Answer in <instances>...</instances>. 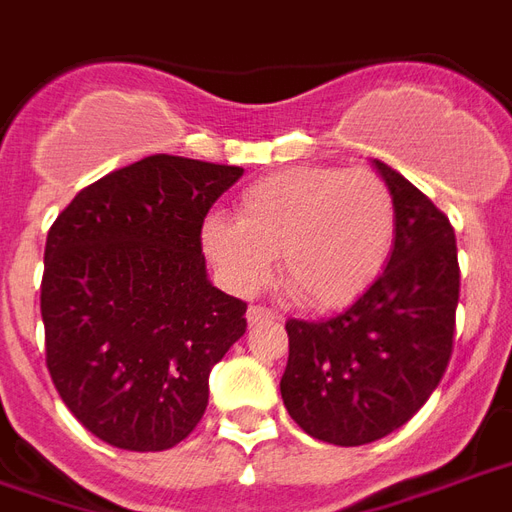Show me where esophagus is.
Returning a JSON list of instances; mask_svg holds the SVG:
<instances>
[{
    "instance_id": "esophagus-1",
    "label": "esophagus",
    "mask_w": 512,
    "mask_h": 512,
    "mask_svg": "<svg viewBox=\"0 0 512 512\" xmlns=\"http://www.w3.org/2000/svg\"><path fill=\"white\" fill-rule=\"evenodd\" d=\"M263 320H282V317L276 312H271V309H266V306H249V309H246V323L249 325L263 323Z\"/></svg>"
}]
</instances>
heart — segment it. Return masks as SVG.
<instances>
[{
    "label": "heart",
    "instance_id": "1",
    "mask_svg": "<svg viewBox=\"0 0 512 512\" xmlns=\"http://www.w3.org/2000/svg\"><path fill=\"white\" fill-rule=\"evenodd\" d=\"M393 236L396 203L377 173L298 165L244 187L236 219L211 214L200 246L238 295L266 285L279 255V276L295 304L328 312L372 287Z\"/></svg>",
    "mask_w": 512,
    "mask_h": 512
}]
</instances>
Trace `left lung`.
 I'll list each match as a JSON object with an SVG mask.
<instances>
[{
  "mask_svg": "<svg viewBox=\"0 0 512 512\" xmlns=\"http://www.w3.org/2000/svg\"><path fill=\"white\" fill-rule=\"evenodd\" d=\"M372 168L396 203L388 266L347 312L285 325L287 412L309 437L342 448L401 429L429 401L453 352L461 282L448 217L396 170Z\"/></svg>",
  "mask_w": 512,
  "mask_h": 512,
  "instance_id": "left-lung-1",
  "label": "left lung"
}]
</instances>
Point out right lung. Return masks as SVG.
Wrapping results in <instances>:
<instances>
[{"instance_id": "1", "label": "right lung", "mask_w": 512, "mask_h": 512, "mask_svg": "<svg viewBox=\"0 0 512 512\" xmlns=\"http://www.w3.org/2000/svg\"><path fill=\"white\" fill-rule=\"evenodd\" d=\"M244 176L154 154L81 189L48 230L45 361L67 410L121 450H168L203 418L246 304L208 282L200 227Z\"/></svg>"}]
</instances>
